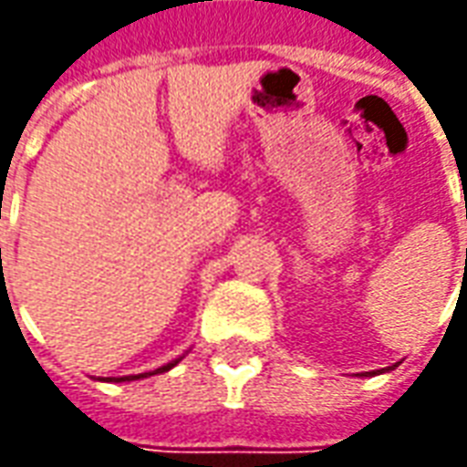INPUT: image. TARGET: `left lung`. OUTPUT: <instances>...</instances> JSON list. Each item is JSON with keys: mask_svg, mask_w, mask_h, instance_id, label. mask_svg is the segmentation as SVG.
Returning <instances> with one entry per match:
<instances>
[{"mask_svg": "<svg viewBox=\"0 0 467 467\" xmlns=\"http://www.w3.org/2000/svg\"><path fill=\"white\" fill-rule=\"evenodd\" d=\"M392 368H395V365H392ZM392 368H385V370H392Z\"/></svg>", "mask_w": 467, "mask_h": 467, "instance_id": "left-lung-1", "label": "left lung"}]
</instances>
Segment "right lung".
Wrapping results in <instances>:
<instances>
[{
  "instance_id": "1",
  "label": "right lung",
  "mask_w": 467,
  "mask_h": 467,
  "mask_svg": "<svg viewBox=\"0 0 467 467\" xmlns=\"http://www.w3.org/2000/svg\"><path fill=\"white\" fill-rule=\"evenodd\" d=\"M182 360V358H177V360L167 362V365H162V368H157V370L152 372H140V375H124V378H107V382H130V380H140V378H150V375H157V372H167L172 370L177 362Z\"/></svg>"
}]
</instances>
